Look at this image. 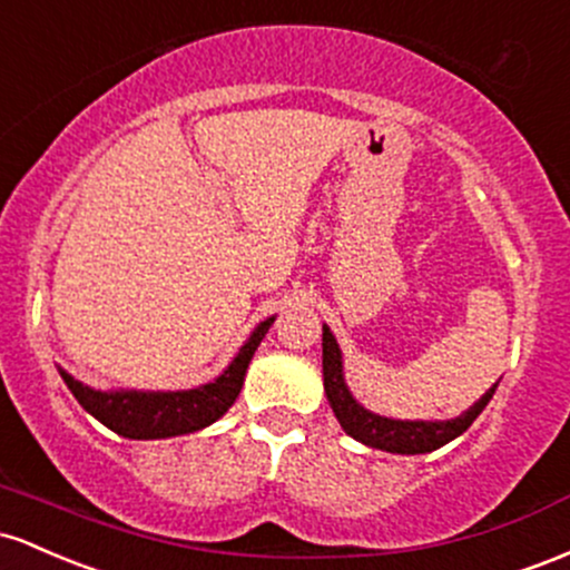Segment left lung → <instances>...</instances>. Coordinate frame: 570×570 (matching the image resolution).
Segmentation results:
<instances>
[{
  "label": "left lung",
  "mask_w": 570,
  "mask_h": 570,
  "mask_svg": "<svg viewBox=\"0 0 570 570\" xmlns=\"http://www.w3.org/2000/svg\"><path fill=\"white\" fill-rule=\"evenodd\" d=\"M323 385L328 404L334 409L338 425L344 428L347 436H353L361 444L374 446L382 452H395V455H423L439 446L450 444L460 433L469 431V425L482 414V409L490 404L498 382L492 385L482 399L476 401L469 412H463L455 420H393L382 414L363 409L350 393L344 382L342 368V350H338L334 334L328 325H323Z\"/></svg>",
  "instance_id": "left-lung-1"
}]
</instances>
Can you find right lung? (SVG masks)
I'll return each instance as SVG.
<instances>
[{
    "instance_id": "1",
    "label": "right lung",
    "mask_w": 570,
    "mask_h": 570,
    "mask_svg": "<svg viewBox=\"0 0 570 570\" xmlns=\"http://www.w3.org/2000/svg\"><path fill=\"white\" fill-rule=\"evenodd\" d=\"M274 317L255 325V331L239 347V353L220 376L207 385L194 390H169V393H153V390H94L75 380L72 374L59 368L61 380L72 390L78 404L94 414L101 425H107L118 436L126 439H169L183 433L202 431L213 425L232 404L245 385L247 366H250L261 338L272 328Z\"/></svg>"
}]
</instances>
